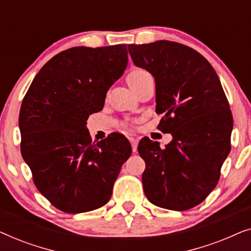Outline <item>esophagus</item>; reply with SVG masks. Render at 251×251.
I'll use <instances>...</instances> for the list:
<instances>
[{"mask_svg": "<svg viewBox=\"0 0 251 251\" xmlns=\"http://www.w3.org/2000/svg\"><path fill=\"white\" fill-rule=\"evenodd\" d=\"M130 143H131L132 151H133V152H136L137 146H138V140H137L136 138H130Z\"/></svg>", "mask_w": 251, "mask_h": 251, "instance_id": "esophagus-1", "label": "esophagus"}]
</instances>
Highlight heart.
Here are the masks:
<instances>
[{"mask_svg": "<svg viewBox=\"0 0 251 251\" xmlns=\"http://www.w3.org/2000/svg\"><path fill=\"white\" fill-rule=\"evenodd\" d=\"M150 73L146 72L145 70H142V68H137V70H133L130 72L126 76V81H128V84L131 87L133 90L138 87V84L142 82L146 76H149Z\"/></svg>", "mask_w": 251, "mask_h": 251, "instance_id": "obj_1", "label": "heart"}]
</instances>
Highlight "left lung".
Wrapping results in <instances>:
<instances>
[{"mask_svg":"<svg viewBox=\"0 0 251 251\" xmlns=\"http://www.w3.org/2000/svg\"><path fill=\"white\" fill-rule=\"evenodd\" d=\"M132 61L154 76L157 129L171 133L166 149L144 137L138 153L146 168V198L157 207L184 211L200 204L218 184L229 151L232 112L217 73L197 50L161 40L129 44Z\"/></svg>","mask_w":251,"mask_h":251,"instance_id":"1","label":"left lung"}]
</instances>
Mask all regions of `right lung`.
Returning a JSON list of instances; mask_svg holds the SVG:
<instances>
[{"label": "right lung", "mask_w": 251, "mask_h": 251, "mask_svg": "<svg viewBox=\"0 0 251 251\" xmlns=\"http://www.w3.org/2000/svg\"><path fill=\"white\" fill-rule=\"evenodd\" d=\"M126 63V44L71 48L41 68L23 99V159L40 193L60 211L80 214L107 203L131 155L123 135L92 143L85 126L89 115L104 107Z\"/></svg>", "instance_id": "add662e5"}]
</instances>
